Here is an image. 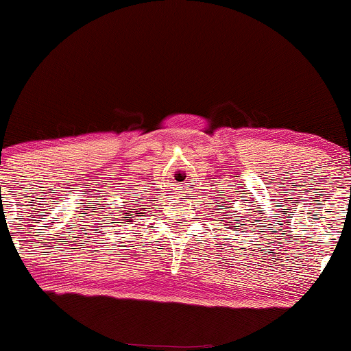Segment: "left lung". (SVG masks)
<instances>
[{
    "mask_svg": "<svg viewBox=\"0 0 351 351\" xmlns=\"http://www.w3.org/2000/svg\"><path fill=\"white\" fill-rule=\"evenodd\" d=\"M224 208H226V206H224ZM223 216H226V217H224V221H223V223H228L229 220H234V223H229L228 224V226H229V228H234V229H239V226H237V224H236V223H239V219H237V217H239V216H234V215H228V213H224Z\"/></svg>",
    "mask_w": 351,
    "mask_h": 351,
    "instance_id": "left-lung-1",
    "label": "left lung"
}]
</instances>
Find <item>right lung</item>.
I'll use <instances>...</instances> for the list:
<instances>
[{"label": "right lung", "instance_id": "right-lung-1", "mask_svg": "<svg viewBox=\"0 0 351 351\" xmlns=\"http://www.w3.org/2000/svg\"><path fill=\"white\" fill-rule=\"evenodd\" d=\"M123 206H125V204H123ZM140 209H147V208H136L135 209V211H132V208H125V211L122 213V217H123V223L125 224H132V223H134V219H132V213H135V216H140V215H145V213H142V211H140Z\"/></svg>", "mask_w": 351, "mask_h": 351}]
</instances>
